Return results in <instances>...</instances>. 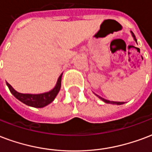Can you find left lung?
I'll return each mask as SVG.
<instances>
[{
    "instance_id": "1",
    "label": "left lung",
    "mask_w": 152,
    "mask_h": 152,
    "mask_svg": "<svg viewBox=\"0 0 152 152\" xmlns=\"http://www.w3.org/2000/svg\"><path fill=\"white\" fill-rule=\"evenodd\" d=\"M131 34H132V36H133L134 39L135 40V42H137V39H135V36H134V33L131 31ZM96 96H98L99 98L101 99V100H102L103 102H105V103H108V104H124V102H110V101H109V100H106V99H104L102 98V97H101V96H99L98 95H96Z\"/></svg>"
}]
</instances>
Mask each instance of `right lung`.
Instances as JSON below:
<instances>
[{"mask_svg":"<svg viewBox=\"0 0 152 152\" xmlns=\"http://www.w3.org/2000/svg\"><path fill=\"white\" fill-rule=\"evenodd\" d=\"M62 75L63 74H61L58 78L56 86L52 90L44 93H40V94H25V93H18L8 82H6V85L10 89V93H12L17 99H18L20 102L27 104L29 106L42 108L51 103L54 101V99L56 98V96H57V94L60 90V87H61Z\"/></svg>","mask_w":152,"mask_h":152,"instance_id":"right-lung-1","label":"right lung"}]
</instances>
